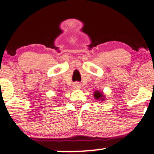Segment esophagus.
<instances>
[{
	"label": "esophagus",
	"instance_id": "1",
	"mask_svg": "<svg viewBox=\"0 0 154 154\" xmlns=\"http://www.w3.org/2000/svg\"><path fill=\"white\" fill-rule=\"evenodd\" d=\"M73 86H74L75 88H81V85H80L79 82H75V83H74V85H73Z\"/></svg>",
	"mask_w": 154,
	"mask_h": 154
}]
</instances>
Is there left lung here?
<instances>
[{"label":"left lung","instance_id":"obj_1","mask_svg":"<svg viewBox=\"0 0 154 154\" xmlns=\"http://www.w3.org/2000/svg\"><path fill=\"white\" fill-rule=\"evenodd\" d=\"M94 96L95 99H97V100H103L105 98L103 94H102L100 91H95L94 93Z\"/></svg>","mask_w":154,"mask_h":154}]
</instances>
